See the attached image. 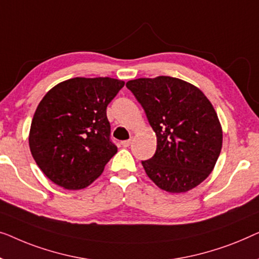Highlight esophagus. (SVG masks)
<instances>
[{"instance_id": "obj_1", "label": "esophagus", "mask_w": 259, "mask_h": 259, "mask_svg": "<svg viewBox=\"0 0 259 259\" xmlns=\"http://www.w3.org/2000/svg\"><path fill=\"white\" fill-rule=\"evenodd\" d=\"M121 144H122V147H124V148H128V147H129V145L131 144V140L122 141V142H121Z\"/></svg>"}]
</instances>
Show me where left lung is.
<instances>
[{
	"label": "left lung",
	"instance_id": "8db88e82",
	"mask_svg": "<svg viewBox=\"0 0 259 259\" xmlns=\"http://www.w3.org/2000/svg\"><path fill=\"white\" fill-rule=\"evenodd\" d=\"M126 88L157 137L155 155L142 162L149 178L172 194L201 184L213 170L223 143L211 102L197 87L170 76L133 79Z\"/></svg>",
	"mask_w": 259,
	"mask_h": 259
}]
</instances>
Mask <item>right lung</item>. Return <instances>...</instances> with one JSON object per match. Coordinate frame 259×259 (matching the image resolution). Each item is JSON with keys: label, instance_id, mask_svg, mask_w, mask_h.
<instances>
[{"label": "right lung", "instance_id": "obj_1", "mask_svg": "<svg viewBox=\"0 0 259 259\" xmlns=\"http://www.w3.org/2000/svg\"><path fill=\"white\" fill-rule=\"evenodd\" d=\"M123 87L116 78L75 77L42 98L31 121L29 147L50 181L79 190L101 176L117 152L110 141L107 107Z\"/></svg>", "mask_w": 259, "mask_h": 259}]
</instances>
